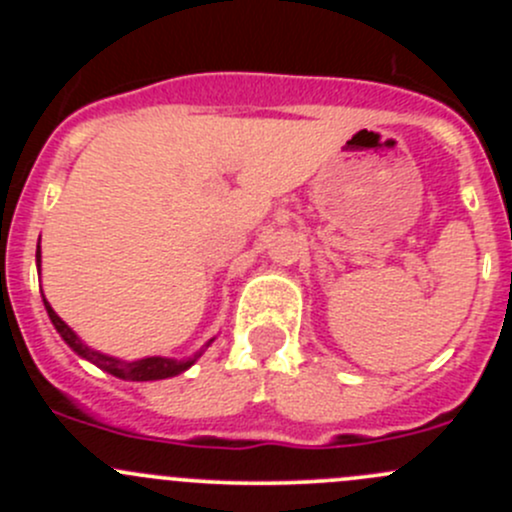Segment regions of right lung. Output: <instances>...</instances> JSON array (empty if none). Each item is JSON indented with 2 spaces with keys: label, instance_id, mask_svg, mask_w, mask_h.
I'll return each mask as SVG.
<instances>
[{
  "label": "right lung",
  "instance_id": "right-lung-1",
  "mask_svg": "<svg viewBox=\"0 0 512 512\" xmlns=\"http://www.w3.org/2000/svg\"><path fill=\"white\" fill-rule=\"evenodd\" d=\"M36 267L41 270V250H36ZM44 307H46V314H49L51 324L56 327V332L61 334V339H64V342L69 344V347L74 349L81 359H89L91 364L98 366V369L108 371V374L118 376V379H126V381H158V379H170V376L183 374L185 369H190V366L195 364V359L203 354V349H208L210 344H213V339H210V342L205 344V347L200 349L193 359H185V361L168 359V356H146V359H138V361H121V359H116V356L94 352L91 347H86V344L76 337L74 329H71L69 324H66L64 319H61L59 314L51 309V304L46 302V297H44Z\"/></svg>",
  "mask_w": 512,
  "mask_h": 512
}]
</instances>
